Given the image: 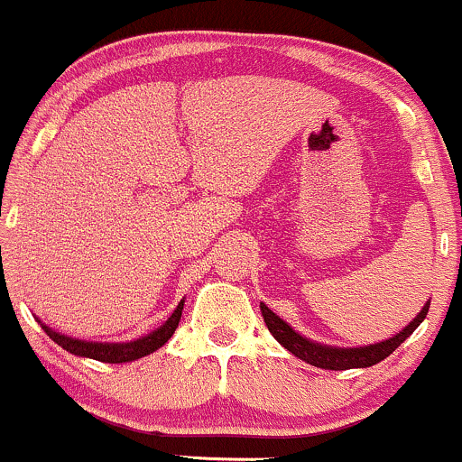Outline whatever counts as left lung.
Returning a JSON list of instances; mask_svg holds the SVG:
<instances>
[{"instance_id": "left-lung-1", "label": "left lung", "mask_w": 462, "mask_h": 462, "mask_svg": "<svg viewBox=\"0 0 462 462\" xmlns=\"http://www.w3.org/2000/svg\"><path fill=\"white\" fill-rule=\"evenodd\" d=\"M262 308V316H263V323L271 334L277 338V343H282L290 354H294L299 360L308 362V365L319 366V369H329V371H346V369H366V366L377 365L382 362L384 357H388L393 351L397 349L408 336L412 334L414 329L421 325V320L426 319L430 303L423 305L421 312L417 314V319L412 320L408 328H403L399 331L397 336L393 338L384 340V343H377V345H369V346H354V349H336V346H325L319 343H312V340L303 338V336L297 334L286 320L279 319L273 310H268L266 305H259Z\"/></svg>"}]
</instances>
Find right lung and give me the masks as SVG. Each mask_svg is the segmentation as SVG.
<instances>
[{
  "label": "right lung",
  "instance_id": "add662e5",
  "mask_svg": "<svg viewBox=\"0 0 462 462\" xmlns=\"http://www.w3.org/2000/svg\"><path fill=\"white\" fill-rule=\"evenodd\" d=\"M180 312H183V300L176 305V310L168 320L159 329H154L152 334L143 336V338L133 340V343H87V340H76L69 336L59 334V331L50 329L48 325H41L45 329V334L50 336L54 343H59L65 351L74 356L91 357L97 362H108V365H122V362H133L137 357L150 356L152 351H157L159 346H163L170 340V336L174 334V329L179 328Z\"/></svg>",
  "mask_w": 462,
  "mask_h": 462
}]
</instances>
